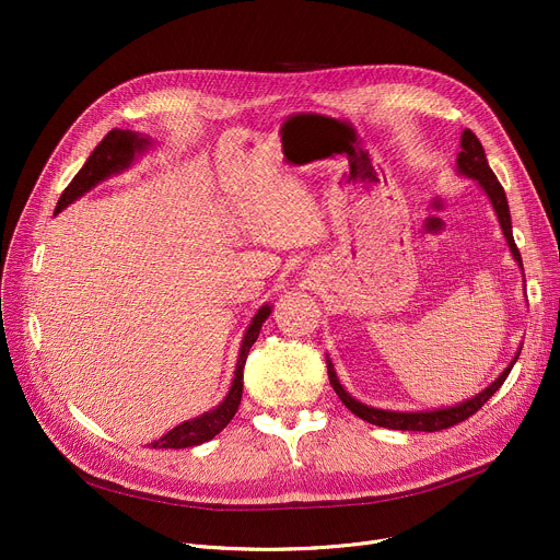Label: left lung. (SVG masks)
Masks as SVG:
<instances>
[{"label":"left lung","mask_w":560,"mask_h":560,"mask_svg":"<svg viewBox=\"0 0 560 560\" xmlns=\"http://www.w3.org/2000/svg\"><path fill=\"white\" fill-rule=\"evenodd\" d=\"M458 170L469 176V179L479 182V186L486 190V195L490 197L492 206H494V213L499 218V224H502V231L506 235V243L513 252V258L517 260V265L522 268V256H520V249L513 241V231H511V211H509V201H506V192L502 188V184H499V179L494 176V172L490 170L488 161H486V152L483 147L479 142V138L465 129L463 136H460V154H458ZM517 361V357H515ZM513 361V363H515ZM513 363L502 372V376H499L492 386H488L483 393H479L477 397L467 399L458 406H452V408H440V410H427V413H395V410H381V408H372V406H365L361 401H357L354 397H351L342 386L340 381L334 372V365L331 361H327V370H329V381L331 386L336 390V395L340 397V401L351 410V413L359 416L361 420L370 422V424H376V427H386V429H399V431H443V429H450L463 420H467L469 416H475L477 410L499 390L502 388V384L506 381V376L511 374L513 370Z\"/></svg>","instance_id":"left-lung-1"}]
</instances>
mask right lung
Masks as SVG:
<instances>
[{"label":"right lung","mask_w":560,"mask_h":560,"mask_svg":"<svg viewBox=\"0 0 560 560\" xmlns=\"http://www.w3.org/2000/svg\"><path fill=\"white\" fill-rule=\"evenodd\" d=\"M144 144H147V140L136 136L133 131H122V129L108 131L104 136V140L95 147L91 159L85 161V165L77 172L70 186L63 190L61 199H58V203H56V213H61L68 203H72L83 192H88L93 186L104 182L106 176L125 170L133 161L136 152H140ZM268 315H270V306H262L252 319V325H249L243 347H241L238 365H235V376H233V384H231L226 399L218 408H213L211 413H203L195 420H188L179 427H174L172 431H167L163 438L154 440L152 443L154 450H184V447L201 445V443H206V440L215 438L233 420L235 410H238V404L243 399V370L247 363V354H249L252 345L256 342L258 331L262 327V322L268 319Z\"/></svg>","instance_id":"add662e5"}]
</instances>
